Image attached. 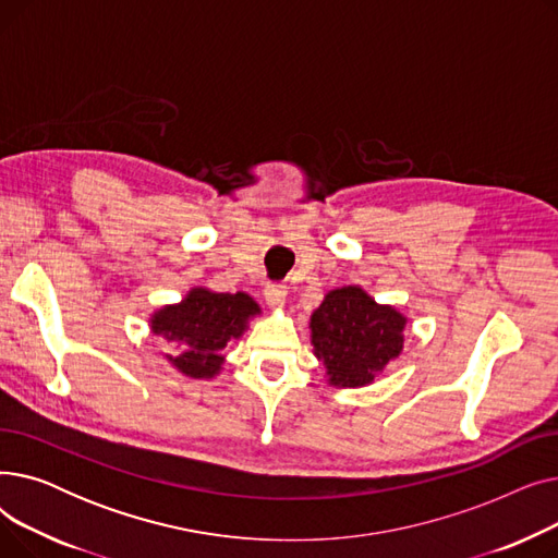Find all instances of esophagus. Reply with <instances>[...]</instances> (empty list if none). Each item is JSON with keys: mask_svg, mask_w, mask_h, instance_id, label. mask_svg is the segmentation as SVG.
<instances>
[{"mask_svg": "<svg viewBox=\"0 0 558 558\" xmlns=\"http://www.w3.org/2000/svg\"><path fill=\"white\" fill-rule=\"evenodd\" d=\"M284 296H287L284 284H267V287H264V301L269 303V307H282Z\"/></svg>", "mask_w": 558, "mask_h": 558, "instance_id": "obj_1", "label": "esophagus"}]
</instances>
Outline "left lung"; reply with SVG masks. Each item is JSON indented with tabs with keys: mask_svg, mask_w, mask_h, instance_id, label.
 Segmentation results:
<instances>
[{
	"mask_svg": "<svg viewBox=\"0 0 558 558\" xmlns=\"http://www.w3.org/2000/svg\"><path fill=\"white\" fill-rule=\"evenodd\" d=\"M404 326L398 310L377 305L362 287L330 291L310 318L314 355L335 387L371 385L400 355Z\"/></svg>",
	"mask_w": 558,
	"mask_h": 558,
	"instance_id": "obj_1",
	"label": "left lung"
}]
</instances>
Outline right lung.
I'll return each mask as SVG.
<instances>
[{"mask_svg": "<svg viewBox=\"0 0 558 558\" xmlns=\"http://www.w3.org/2000/svg\"><path fill=\"white\" fill-rule=\"evenodd\" d=\"M259 314L257 303L238 294H215L210 289L196 287L179 305H167L151 318V330L169 341H179L183 353L167 355V360L190 377H215L221 371L219 355L230 339H240L246 320Z\"/></svg>", "mask_w": 558, "mask_h": 558, "instance_id": "add662e5", "label": "right lung"}]
</instances>
